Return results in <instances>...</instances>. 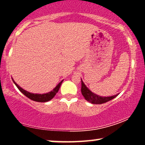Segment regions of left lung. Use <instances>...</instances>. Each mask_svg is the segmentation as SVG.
<instances>
[{
	"label": "left lung",
	"mask_w": 145,
	"mask_h": 145,
	"mask_svg": "<svg viewBox=\"0 0 145 145\" xmlns=\"http://www.w3.org/2000/svg\"><path fill=\"white\" fill-rule=\"evenodd\" d=\"M81 93L84 97L85 99L88 101V102L92 103V104H96V105H100L103 104V103H106L109 101L113 99L114 98L116 97L118 95V94L116 95L110 96V97H102V96H99L96 95L93 92L89 90V89L87 88L86 85L84 84L83 81L81 79Z\"/></svg>",
	"instance_id": "left-lung-1"
}]
</instances>
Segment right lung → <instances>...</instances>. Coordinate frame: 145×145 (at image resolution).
<instances>
[{"label":"right lung","instance_id":"obj_1","mask_svg":"<svg viewBox=\"0 0 145 145\" xmlns=\"http://www.w3.org/2000/svg\"><path fill=\"white\" fill-rule=\"evenodd\" d=\"M13 80V82H14L15 84L16 85V86L17 87L18 89L21 91V92L24 94V95H26L27 97H28L29 99H30L31 100L34 101H37V102H40V103H44V102H47L49 101L51 99H52L54 97V96L56 95V93L58 92L59 88H60V86L63 82V80L62 81H61L57 85V86L52 91H50V92L46 93H44V94H37V93H32L30 92H28L26 90H24V89H22L21 87H20L19 85H18L16 82L14 81V80Z\"/></svg>","mask_w":145,"mask_h":145}]
</instances>
